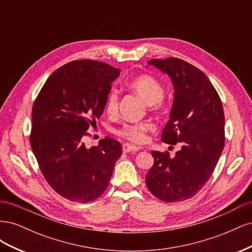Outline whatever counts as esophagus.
<instances>
[{"label":"esophagus","mask_w":252,"mask_h":252,"mask_svg":"<svg viewBox=\"0 0 252 252\" xmlns=\"http://www.w3.org/2000/svg\"><path fill=\"white\" fill-rule=\"evenodd\" d=\"M139 147H136V146H133V145H130V144H128V143H126V144H124L123 145V151L124 152H130V154H134V152H136V151H139Z\"/></svg>","instance_id":"obj_1"}]
</instances>
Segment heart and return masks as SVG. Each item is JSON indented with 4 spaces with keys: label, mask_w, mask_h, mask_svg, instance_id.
Listing matches in <instances>:
<instances>
[{
    "label": "heart",
    "mask_w": 252,
    "mask_h": 252,
    "mask_svg": "<svg viewBox=\"0 0 252 252\" xmlns=\"http://www.w3.org/2000/svg\"><path fill=\"white\" fill-rule=\"evenodd\" d=\"M129 86L138 94L143 100L149 105L151 110L161 107L163 103V97L165 95V89L161 82L151 75L143 74L134 78ZM119 91L117 89H110L105 101V108L108 114L113 116L119 109ZM152 126L148 122H141V123H127L124 124L117 130V134L128 141L133 143H143L146 141L147 133L152 130Z\"/></svg>",
    "instance_id": "heart-1"
}]
</instances>
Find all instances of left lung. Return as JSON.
<instances>
[{
  "label": "left lung",
  "mask_w": 252,
  "mask_h": 252,
  "mask_svg": "<svg viewBox=\"0 0 252 252\" xmlns=\"http://www.w3.org/2000/svg\"><path fill=\"white\" fill-rule=\"evenodd\" d=\"M171 78L174 94L169 121L162 131L164 143H181L168 151H151L155 163L146 174L149 191L158 200L173 203L194 196L215 170L225 144L222 102L202 70L178 58L148 61Z\"/></svg>",
  "instance_id": "left-lung-1"
}]
</instances>
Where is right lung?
<instances>
[{
	"mask_svg": "<svg viewBox=\"0 0 252 252\" xmlns=\"http://www.w3.org/2000/svg\"><path fill=\"white\" fill-rule=\"evenodd\" d=\"M120 71L97 61H72L51 73L34 101L30 145L45 180L69 201L100 197L122 155L121 143L109 136L89 149L83 143Z\"/></svg>",
	"mask_w": 252,
	"mask_h": 252,
	"instance_id": "obj_1",
	"label": "right lung"
}]
</instances>
